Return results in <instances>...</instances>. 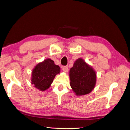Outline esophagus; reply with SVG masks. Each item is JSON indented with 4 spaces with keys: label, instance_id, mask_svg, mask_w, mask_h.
<instances>
[{
    "label": "esophagus",
    "instance_id": "1",
    "mask_svg": "<svg viewBox=\"0 0 130 130\" xmlns=\"http://www.w3.org/2000/svg\"><path fill=\"white\" fill-rule=\"evenodd\" d=\"M62 69L65 73H67L68 72V66H64L62 68Z\"/></svg>",
    "mask_w": 130,
    "mask_h": 130
}]
</instances>
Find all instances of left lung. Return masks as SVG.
Instances as JSON below:
<instances>
[{"label":"left lung","instance_id":"obj_1","mask_svg":"<svg viewBox=\"0 0 130 130\" xmlns=\"http://www.w3.org/2000/svg\"><path fill=\"white\" fill-rule=\"evenodd\" d=\"M70 85L77 96L84 95L92 91L96 85V73L84 59L78 58L69 70Z\"/></svg>","mask_w":130,"mask_h":130}]
</instances>
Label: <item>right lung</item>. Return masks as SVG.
Wrapping results in <instances>:
<instances>
[{
	"mask_svg": "<svg viewBox=\"0 0 130 130\" xmlns=\"http://www.w3.org/2000/svg\"><path fill=\"white\" fill-rule=\"evenodd\" d=\"M60 67L50 58L45 59L35 66L31 73V83L40 91L48 89L55 77L60 73Z\"/></svg>",
	"mask_w": 130,
	"mask_h": 130,
	"instance_id": "1",
	"label": "right lung"
}]
</instances>
